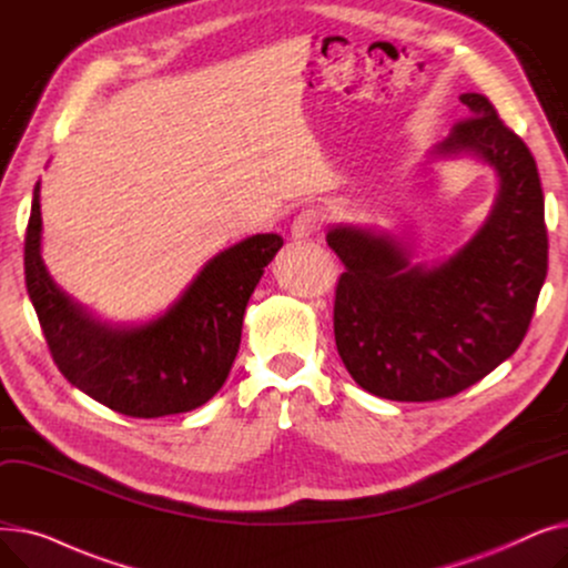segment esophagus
Masks as SVG:
<instances>
[{
	"mask_svg": "<svg viewBox=\"0 0 568 568\" xmlns=\"http://www.w3.org/2000/svg\"><path fill=\"white\" fill-rule=\"evenodd\" d=\"M320 223H322L320 209H313V206L302 209V212L292 221V227H290L292 239H308L313 232L320 230Z\"/></svg>",
	"mask_w": 568,
	"mask_h": 568,
	"instance_id": "34e87169",
	"label": "esophagus"
}]
</instances>
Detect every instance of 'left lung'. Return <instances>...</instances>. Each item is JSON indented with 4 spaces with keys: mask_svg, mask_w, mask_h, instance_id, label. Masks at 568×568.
Wrapping results in <instances>:
<instances>
[{
    "mask_svg": "<svg viewBox=\"0 0 568 568\" xmlns=\"http://www.w3.org/2000/svg\"><path fill=\"white\" fill-rule=\"evenodd\" d=\"M426 163L471 159L497 176L486 221L446 257L414 260L412 227L336 223L326 244L345 264L336 347L354 382L400 403L449 398L523 343L548 272L544 191L527 144L481 94Z\"/></svg>",
    "mask_w": 568,
    "mask_h": 568,
    "instance_id": "obj_1",
    "label": "left lung"
}]
</instances>
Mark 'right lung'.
<instances>
[{
  "mask_svg": "<svg viewBox=\"0 0 568 568\" xmlns=\"http://www.w3.org/2000/svg\"><path fill=\"white\" fill-rule=\"evenodd\" d=\"M41 182L24 236V281L52 359L82 394L138 419L212 400L242 343L244 313L283 236L253 234L209 257L182 294L146 322H110L59 287L41 255Z\"/></svg>",
  "mask_w": 568,
  "mask_h": 568,
  "instance_id": "add662e5",
  "label": "right lung"
}]
</instances>
